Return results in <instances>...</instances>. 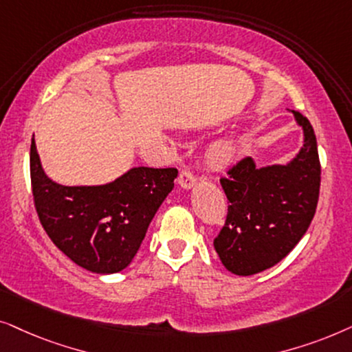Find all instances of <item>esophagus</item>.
<instances>
[{"label": "esophagus", "mask_w": 352, "mask_h": 352, "mask_svg": "<svg viewBox=\"0 0 352 352\" xmlns=\"http://www.w3.org/2000/svg\"><path fill=\"white\" fill-rule=\"evenodd\" d=\"M179 184L180 186H184V188L190 190L191 186H195L196 184V175L193 170H182L180 172V177H179Z\"/></svg>", "instance_id": "obj_1"}]
</instances>
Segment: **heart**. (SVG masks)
<instances>
[{
    "label": "heart",
    "mask_w": 352,
    "mask_h": 352,
    "mask_svg": "<svg viewBox=\"0 0 352 352\" xmlns=\"http://www.w3.org/2000/svg\"><path fill=\"white\" fill-rule=\"evenodd\" d=\"M238 153V144L235 142H222L210 149V162L214 166H223L230 162Z\"/></svg>",
    "instance_id": "1"
}]
</instances>
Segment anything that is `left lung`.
<instances>
[{
    "mask_svg": "<svg viewBox=\"0 0 352 352\" xmlns=\"http://www.w3.org/2000/svg\"><path fill=\"white\" fill-rule=\"evenodd\" d=\"M304 130L301 151L287 166L256 167L243 157L220 179L227 219L214 248L236 275L270 269L298 245L311 225L320 191V161L311 122L293 111Z\"/></svg>",
    "mask_w": 352,
    "mask_h": 352,
    "instance_id": "8db88e82",
    "label": "left lung"
}]
</instances>
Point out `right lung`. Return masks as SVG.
<instances>
[{
  "instance_id": "obj_1",
  "label": "right lung",
  "mask_w": 352,
  "mask_h": 352,
  "mask_svg": "<svg viewBox=\"0 0 352 352\" xmlns=\"http://www.w3.org/2000/svg\"><path fill=\"white\" fill-rule=\"evenodd\" d=\"M177 173L175 167H133L107 185L64 186L45 175L34 138L30 144L40 222L70 261L95 274H116L132 262Z\"/></svg>"
}]
</instances>
